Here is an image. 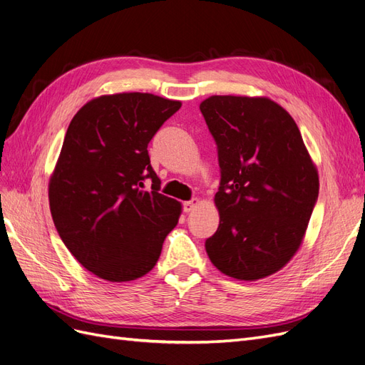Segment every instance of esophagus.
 Returning <instances> with one entry per match:
<instances>
[{
  "instance_id": "34e87169",
  "label": "esophagus",
  "mask_w": 365,
  "mask_h": 365,
  "mask_svg": "<svg viewBox=\"0 0 365 365\" xmlns=\"http://www.w3.org/2000/svg\"><path fill=\"white\" fill-rule=\"evenodd\" d=\"M197 204H200V200H197V197H193L192 201H187V202H184V204H182L184 212H185V213L192 212V210H193V208H195Z\"/></svg>"
}]
</instances>
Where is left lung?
I'll return each mask as SVG.
<instances>
[{"label":"left lung","mask_w":365,"mask_h":365,"mask_svg":"<svg viewBox=\"0 0 365 365\" xmlns=\"http://www.w3.org/2000/svg\"><path fill=\"white\" fill-rule=\"evenodd\" d=\"M200 109L220 168L208 257L228 277H268L302 245L318 200L317 168L294 118L271 98L212 96Z\"/></svg>","instance_id":"obj_1"}]
</instances>
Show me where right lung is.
Here are the masks:
<instances>
[{
	"mask_svg": "<svg viewBox=\"0 0 365 365\" xmlns=\"http://www.w3.org/2000/svg\"><path fill=\"white\" fill-rule=\"evenodd\" d=\"M180 108L153 94L121 93L94 98L71 120L50 178V210L65 247L97 277H143L178 224L181 204L160 193L148 145Z\"/></svg>",
	"mask_w": 365,
	"mask_h": 365,
	"instance_id": "right-lung-1",
	"label": "right lung"
}]
</instances>
